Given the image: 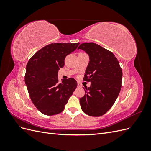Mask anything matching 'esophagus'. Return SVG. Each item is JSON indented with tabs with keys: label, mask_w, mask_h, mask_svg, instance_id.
<instances>
[{
	"label": "esophagus",
	"mask_w": 151,
	"mask_h": 151,
	"mask_svg": "<svg viewBox=\"0 0 151 151\" xmlns=\"http://www.w3.org/2000/svg\"><path fill=\"white\" fill-rule=\"evenodd\" d=\"M77 87H79V88H81V87H82V84H81V83H77Z\"/></svg>",
	"instance_id": "obj_1"
}]
</instances>
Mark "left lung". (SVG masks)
Instances as JSON below:
<instances>
[{
    "label": "left lung",
    "instance_id": "8db88e82",
    "mask_svg": "<svg viewBox=\"0 0 151 151\" xmlns=\"http://www.w3.org/2000/svg\"><path fill=\"white\" fill-rule=\"evenodd\" d=\"M77 49L88 55L89 62L84 80L91 82L80 98L82 110L87 115L100 116L111 108L122 87V70L114 54L94 43H84Z\"/></svg>",
    "mask_w": 151,
    "mask_h": 151
}]
</instances>
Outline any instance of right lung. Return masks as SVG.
<instances>
[{
  "instance_id": "obj_1",
  "label": "right lung",
  "mask_w": 151,
  "mask_h": 151,
  "mask_svg": "<svg viewBox=\"0 0 151 151\" xmlns=\"http://www.w3.org/2000/svg\"><path fill=\"white\" fill-rule=\"evenodd\" d=\"M79 44L48 45L36 52L27 63L25 84L32 102L44 115L61 113L76 89L77 81L73 78L62 79V83H58V72L64 66L65 57Z\"/></svg>"
}]
</instances>
